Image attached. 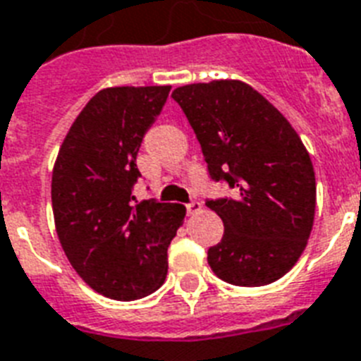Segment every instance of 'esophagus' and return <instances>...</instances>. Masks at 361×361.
I'll return each instance as SVG.
<instances>
[{"label": "esophagus", "instance_id": "esophagus-1", "mask_svg": "<svg viewBox=\"0 0 361 361\" xmlns=\"http://www.w3.org/2000/svg\"><path fill=\"white\" fill-rule=\"evenodd\" d=\"M200 209H202V204L198 200H192L190 204H187V213H189V215H196Z\"/></svg>", "mask_w": 361, "mask_h": 361}]
</instances>
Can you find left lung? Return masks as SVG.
I'll use <instances>...</instances> for the list:
<instances>
[{"label":"left lung","instance_id":"1","mask_svg":"<svg viewBox=\"0 0 361 361\" xmlns=\"http://www.w3.org/2000/svg\"><path fill=\"white\" fill-rule=\"evenodd\" d=\"M211 180L239 196L207 200L224 222L207 250L216 276L241 287L280 280L304 252L315 216V172L306 146L274 105L237 79L178 87Z\"/></svg>","mask_w":361,"mask_h":361}]
</instances>
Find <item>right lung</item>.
Instances as JSON below:
<instances>
[{
	"mask_svg": "<svg viewBox=\"0 0 361 361\" xmlns=\"http://www.w3.org/2000/svg\"><path fill=\"white\" fill-rule=\"evenodd\" d=\"M171 87L99 90L64 137L51 176L55 230L70 265L96 293L135 300L166 278V250L185 207L131 195L137 154Z\"/></svg>",
	"mask_w": 361,
	"mask_h": 361,
	"instance_id": "obj_1",
	"label": "right lung"
}]
</instances>
